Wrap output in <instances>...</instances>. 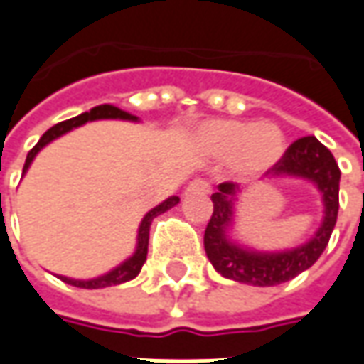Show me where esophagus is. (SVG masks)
<instances>
[{
	"instance_id": "esophagus-1",
	"label": "esophagus",
	"mask_w": 364,
	"mask_h": 364,
	"mask_svg": "<svg viewBox=\"0 0 364 364\" xmlns=\"http://www.w3.org/2000/svg\"><path fill=\"white\" fill-rule=\"evenodd\" d=\"M208 192H210V184H208L206 180H202V178L192 180L186 186V194H208Z\"/></svg>"
}]
</instances>
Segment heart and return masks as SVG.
<instances>
[{"instance_id":"heart-1","label":"heart","mask_w":364,"mask_h":364,"mask_svg":"<svg viewBox=\"0 0 364 364\" xmlns=\"http://www.w3.org/2000/svg\"><path fill=\"white\" fill-rule=\"evenodd\" d=\"M196 146L210 158H225L240 178H255L272 170L285 152V136L273 122L214 119L194 132Z\"/></svg>"}]
</instances>
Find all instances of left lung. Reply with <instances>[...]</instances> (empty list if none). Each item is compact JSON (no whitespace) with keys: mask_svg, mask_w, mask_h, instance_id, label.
Returning <instances> with one entry per match:
<instances>
[{"mask_svg":"<svg viewBox=\"0 0 364 364\" xmlns=\"http://www.w3.org/2000/svg\"><path fill=\"white\" fill-rule=\"evenodd\" d=\"M272 178H301L313 182L323 196L325 215L319 230L305 244L283 252H257L245 247L230 237L234 228V206L240 186L234 182H222L212 194L214 212L204 232V247L214 269L228 279L240 283L269 287L293 279L319 259L329 244L333 228L339 214L341 170L327 146L315 136H303L285 150L283 158L267 170Z\"/></svg>","mask_w":364,"mask_h":364,"instance_id":"8db88e82","label":"left lung"}]
</instances>
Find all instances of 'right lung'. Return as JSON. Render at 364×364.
<instances>
[{
  "mask_svg": "<svg viewBox=\"0 0 364 364\" xmlns=\"http://www.w3.org/2000/svg\"><path fill=\"white\" fill-rule=\"evenodd\" d=\"M101 119H119V120H139L134 114H130L127 110H120L119 107H112V105H99V107H95L89 112H82L79 117H75V119L69 120H63L59 124H55L51 129L45 132L43 136L39 139V142L35 144L33 149L29 150V154L25 158V166H23V174L27 172V168L29 164L33 162V158L37 156V152L47 146L51 140L59 139L61 134L65 132H69V130L77 129V127H81L85 122H89V120H101ZM180 202V198L178 196H170L168 200H164L162 204H158L156 208H152L149 214L142 218V222H140L139 228V242H136V250H134V254L130 255L129 259H124V262L117 265L114 269H110L109 273H105L101 277H95V279H71V277H65V275H59L63 282L69 283V285H75V287H82V289H101V287H110V285H119V283L130 282V279H134L136 275L142 269V265L146 262V254H149V234H150V224H152V220L156 218L158 214H164L166 210L170 208H174Z\"/></svg>",
  "mask_w": 364,
  "mask_h": 364,
  "instance_id": "add662e5",
  "label": "right lung"
}]
</instances>
